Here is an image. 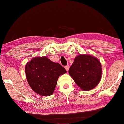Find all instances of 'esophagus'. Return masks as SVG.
I'll list each match as a JSON object with an SVG mask.
<instances>
[{
	"mask_svg": "<svg viewBox=\"0 0 124 124\" xmlns=\"http://www.w3.org/2000/svg\"><path fill=\"white\" fill-rule=\"evenodd\" d=\"M64 68H65L66 70H67V71H68V70H69V68H70V66H66L65 67H64Z\"/></svg>",
	"mask_w": 124,
	"mask_h": 124,
	"instance_id": "esophagus-1",
	"label": "esophagus"
}]
</instances>
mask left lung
I'll return each mask as SVG.
<instances>
[{
    "label": "left lung",
    "mask_w": 124,
    "mask_h": 124,
    "mask_svg": "<svg viewBox=\"0 0 124 124\" xmlns=\"http://www.w3.org/2000/svg\"><path fill=\"white\" fill-rule=\"evenodd\" d=\"M68 72L77 85L88 91L97 87L101 79V63L92 55L80 54L74 58Z\"/></svg>",
    "instance_id": "left-lung-1"
}]
</instances>
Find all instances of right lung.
<instances>
[{
    "instance_id": "1",
    "label": "right lung",
    "mask_w": 124,
    "mask_h": 124,
    "mask_svg": "<svg viewBox=\"0 0 124 124\" xmlns=\"http://www.w3.org/2000/svg\"><path fill=\"white\" fill-rule=\"evenodd\" d=\"M25 70L31 89L42 96L52 95L59 77L67 72L60 64L51 61L46 56L32 58L25 65Z\"/></svg>"
}]
</instances>
